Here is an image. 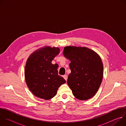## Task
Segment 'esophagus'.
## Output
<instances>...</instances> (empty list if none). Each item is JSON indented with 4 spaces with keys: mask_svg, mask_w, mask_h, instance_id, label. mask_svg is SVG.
<instances>
[{
    "mask_svg": "<svg viewBox=\"0 0 126 126\" xmlns=\"http://www.w3.org/2000/svg\"><path fill=\"white\" fill-rule=\"evenodd\" d=\"M63 77V78H64V79L67 81V78H68L67 75H64Z\"/></svg>",
    "mask_w": 126,
    "mask_h": 126,
    "instance_id": "1",
    "label": "esophagus"
}]
</instances>
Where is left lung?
Returning <instances> with one entry per match:
<instances>
[{"instance_id":"obj_1","label":"left lung","mask_w":126,"mask_h":126,"mask_svg":"<svg viewBox=\"0 0 126 126\" xmlns=\"http://www.w3.org/2000/svg\"><path fill=\"white\" fill-rule=\"evenodd\" d=\"M64 56L71 63L67 84L73 95L80 100L92 98L97 92L103 76V65L97 53L87 47H64Z\"/></svg>"}]
</instances>
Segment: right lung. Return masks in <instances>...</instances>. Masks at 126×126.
I'll return each mask as SVG.
<instances>
[{
  "label": "right lung",
  "instance_id": "obj_1",
  "mask_svg": "<svg viewBox=\"0 0 126 126\" xmlns=\"http://www.w3.org/2000/svg\"><path fill=\"white\" fill-rule=\"evenodd\" d=\"M60 52L58 47L46 46L33 52L25 67V78L30 91L41 99L49 100L54 97L58 88L66 80L58 75L57 64L52 61Z\"/></svg>",
  "mask_w": 126,
  "mask_h": 126
}]
</instances>
